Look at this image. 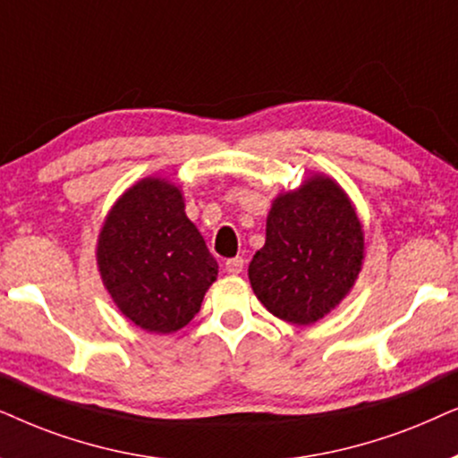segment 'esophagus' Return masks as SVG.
I'll list each match as a JSON object with an SVG mask.
<instances>
[{"instance_id": "34e87169", "label": "esophagus", "mask_w": 458, "mask_h": 458, "mask_svg": "<svg viewBox=\"0 0 458 458\" xmlns=\"http://www.w3.org/2000/svg\"><path fill=\"white\" fill-rule=\"evenodd\" d=\"M225 272L228 274H241L242 272V267H245V259L242 258H230V259H225Z\"/></svg>"}]
</instances>
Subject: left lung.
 <instances>
[{"label":"left lung","mask_w":458,"mask_h":458,"mask_svg":"<svg viewBox=\"0 0 458 458\" xmlns=\"http://www.w3.org/2000/svg\"><path fill=\"white\" fill-rule=\"evenodd\" d=\"M362 261L364 230L352 199L331 175L312 174L272 200L249 283L267 312L308 327L350 295Z\"/></svg>","instance_id":"obj_1"}]
</instances>
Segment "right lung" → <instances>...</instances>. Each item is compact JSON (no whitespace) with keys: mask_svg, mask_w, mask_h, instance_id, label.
Listing matches in <instances>:
<instances>
[{"mask_svg":"<svg viewBox=\"0 0 458 458\" xmlns=\"http://www.w3.org/2000/svg\"><path fill=\"white\" fill-rule=\"evenodd\" d=\"M184 209L178 184L148 175L114 200L98 234L102 284L119 312L148 333L184 328L217 278V261Z\"/></svg>","mask_w":458,"mask_h":458,"instance_id":"obj_1","label":"right lung"}]
</instances>
